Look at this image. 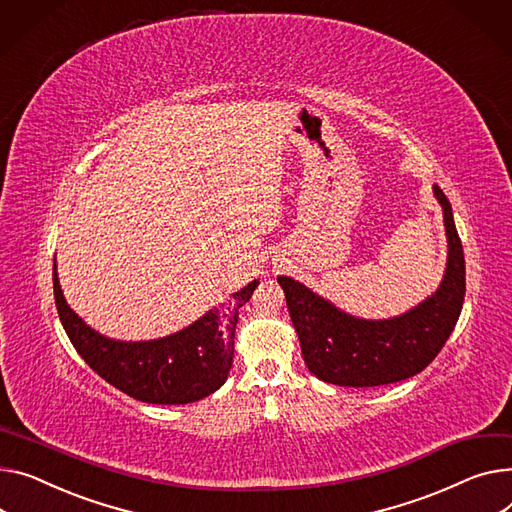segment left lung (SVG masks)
Listing matches in <instances>:
<instances>
[{"label":"left lung","instance_id":"1","mask_svg":"<svg viewBox=\"0 0 512 512\" xmlns=\"http://www.w3.org/2000/svg\"><path fill=\"white\" fill-rule=\"evenodd\" d=\"M434 193L442 203L449 236L447 274L436 294L414 311L387 321H360L302 284L278 278L304 362L321 381L377 387L410 379L438 356L453 333L465 298V257L451 203L438 185Z\"/></svg>","mask_w":512,"mask_h":512}]
</instances>
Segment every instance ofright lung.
Here are the masks:
<instances>
[{
  "mask_svg": "<svg viewBox=\"0 0 512 512\" xmlns=\"http://www.w3.org/2000/svg\"><path fill=\"white\" fill-rule=\"evenodd\" d=\"M259 282H251L187 329L154 342H113L90 329L67 306L53 265L61 325L84 362L115 389L146 401L179 405L208 397L224 385L234 356L238 311Z\"/></svg>",
  "mask_w": 512,
  "mask_h": 512,
  "instance_id": "right-lung-1",
  "label": "right lung"
}]
</instances>
